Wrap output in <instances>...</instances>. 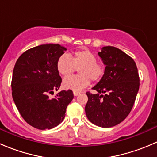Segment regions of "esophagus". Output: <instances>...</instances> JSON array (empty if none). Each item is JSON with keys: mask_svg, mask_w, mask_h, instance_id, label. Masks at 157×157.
I'll return each mask as SVG.
<instances>
[{"mask_svg": "<svg viewBox=\"0 0 157 157\" xmlns=\"http://www.w3.org/2000/svg\"><path fill=\"white\" fill-rule=\"evenodd\" d=\"M80 92H74V96H78V95L79 94H80Z\"/></svg>", "mask_w": 157, "mask_h": 157, "instance_id": "34e87169", "label": "esophagus"}]
</instances>
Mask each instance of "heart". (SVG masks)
Here are the masks:
<instances>
[{"instance_id": "obj_1", "label": "heart", "mask_w": 157, "mask_h": 157, "mask_svg": "<svg viewBox=\"0 0 157 157\" xmlns=\"http://www.w3.org/2000/svg\"><path fill=\"white\" fill-rule=\"evenodd\" d=\"M78 68L79 75L65 79L63 86L65 89L74 92H80L90 83L98 82L105 74V66L100 61H97L96 55L89 49L83 48L75 51L71 58L63 55L57 61V70L64 77L74 74Z\"/></svg>"}]
</instances>
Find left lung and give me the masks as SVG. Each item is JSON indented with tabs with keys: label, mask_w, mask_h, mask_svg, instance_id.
<instances>
[{
	"label": "left lung",
	"mask_w": 157,
	"mask_h": 157,
	"mask_svg": "<svg viewBox=\"0 0 157 157\" xmlns=\"http://www.w3.org/2000/svg\"><path fill=\"white\" fill-rule=\"evenodd\" d=\"M105 65L103 77L86 92V117L93 124L111 128L124 121L133 108L139 90L140 78L132 58L113 46L102 47L98 53ZM102 93H105L102 95Z\"/></svg>",
	"instance_id": "obj_1"
}]
</instances>
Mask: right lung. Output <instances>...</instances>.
Returning a JSON list of instances; mask_svg holds the SVG:
<instances>
[{
	"label": "right lung",
	"instance_id": "add662e5",
	"mask_svg": "<svg viewBox=\"0 0 157 157\" xmlns=\"http://www.w3.org/2000/svg\"><path fill=\"white\" fill-rule=\"evenodd\" d=\"M66 50L58 44L39 45L22 54L14 66L13 99L23 119L37 129H52L62 122L74 98L71 90L48 96L61 86L57 61Z\"/></svg>",
	"mask_w": 157,
	"mask_h": 157
}]
</instances>
